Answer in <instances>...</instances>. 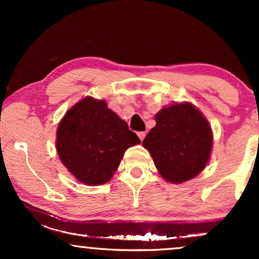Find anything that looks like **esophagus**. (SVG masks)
I'll return each mask as SVG.
<instances>
[{
  "label": "esophagus",
  "instance_id": "esophagus-1",
  "mask_svg": "<svg viewBox=\"0 0 259 259\" xmlns=\"http://www.w3.org/2000/svg\"><path fill=\"white\" fill-rule=\"evenodd\" d=\"M138 136L140 138V140H141V141H142V140L145 139V136H146V133H145V132H139L138 133Z\"/></svg>",
  "mask_w": 259,
  "mask_h": 259
}]
</instances>
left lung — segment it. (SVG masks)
I'll return each mask as SVG.
<instances>
[{"instance_id": "1", "label": "left lung", "mask_w": 259, "mask_h": 259, "mask_svg": "<svg viewBox=\"0 0 259 259\" xmlns=\"http://www.w3.org/2000/svg\"><path fill=\"white\" fill-rule=\"evenodd\" d=\"M156 126L142 141L159 174L179 184L195 178L206 167L213 136L208 121L191 103L164 107L156 114Z\"/></svg>"}]
</instances>
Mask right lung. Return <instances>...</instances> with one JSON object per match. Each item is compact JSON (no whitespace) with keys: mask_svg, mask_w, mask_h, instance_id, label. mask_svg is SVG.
I'll list each match as a JSON object with an SVG mask.
<instances>
[{"mask_svg":"<svg viewBox=\"0 0 259 259\" xmlns=\"http://www.w3.org/2000/svg\"><path fill=\"white\" fill-rule=\"evenodd\" d=\"M140 139L105 101L86 97L72 107L57 130L62 163L86 185H101L117 170L124 152Z\"/></svg>","mask_w":259,"mask_h":259,"instance_id":"1","label":"right lung"}]
</instances>
